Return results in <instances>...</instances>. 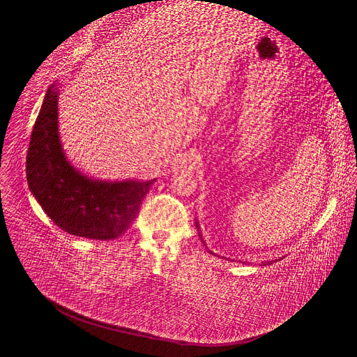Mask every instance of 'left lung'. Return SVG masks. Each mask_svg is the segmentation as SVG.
<instances>
[{
  "label": "left lung",
  "mask_w": 357,
  "mask_h": 357,
  "mask_svg": "<svg viewBox=\"0 0 357 357\" xmlns=\"http://www.w3.org/2000/svg\"><path fill=\"white\" fill-rule=\"evenodd\" d=\"M196 228H197V232H199V236H200V240H202V243L205 244V240H203V236H202V234H200V228H199V222L196 220ZM212 252V251H211Z\"/></svg>",
  "instance_id": "obj_1"
}]
</instances>
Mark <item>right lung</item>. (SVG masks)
<instances>
[{
  "instance_id": "1",
  "label": "right lung",
  "mask_w": 357,
  "mask_h": 357,
  "mask_svg": "<svg viewBox=\"0 0 357 357\" xmlns=\"http://www.w3.org/2000/svg\"><path fill=\"white\" fill-rule=\"evenodd\" d=\"M58 97L59 87L54 82L31 130L26 161L29 189L54 224L68 234L114 240L137 218L155 178L106 181L79 173L61 144Z\"/></svg>"
}]
</instances>
